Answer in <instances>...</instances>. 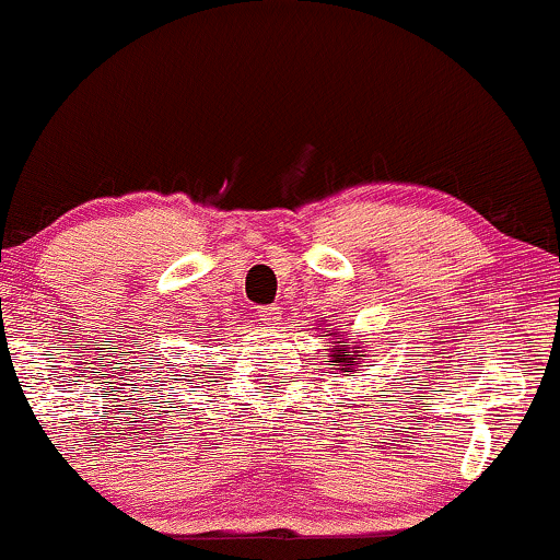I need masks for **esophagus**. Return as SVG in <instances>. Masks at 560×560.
<instances>
[{"instance_id":"1","label":"esophagus","mask_w":560,"mask_h":560,"mask_svg":"<svg viewBox=\"0 0 560 560\" xmlns=\"http://www.w3.org/2000/svg\"><path fill=\"white\" fill-rule=\"evenodd\" d=\"M258 317L260 323L268 325V328H276V325L281 323V307L279 304H266V307L258 310Z\"/></svg>"}]
</instances>
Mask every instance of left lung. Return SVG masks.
Returning <instances> with one entry per match:
<instances>
[{"instance_id": "obj_1", "label": "left lung", "mask_w": 560, "mask_h": 560, "mask_svg": "<svg viewBox=\"0 0 560 560\" xmlns=\"http://www.w3.org/2000/svg\"><path fill=\"white\" fill-rule=\"evenodd\" d=\"M338 343H341V341H338ZM353 357H362V353L349 351V349H336V353H332V362H336V366H332V370L351 372L349 377H353V372H357V366H353Z\"/></svg>"}]
</instances>
